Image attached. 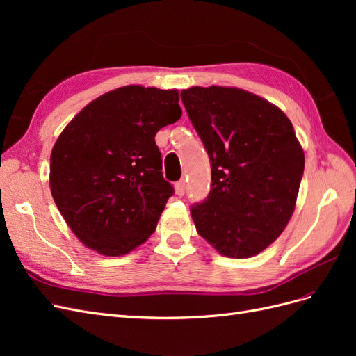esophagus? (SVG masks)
Returning a JSON list of instances; mask_svg holds the SVG:
<instances>
[{
    "mask_svg": "<svg viewBox=\"0 0 356 356\" xmlns=\"http://www.w3.org/2000/svg\"><path fill=\"white\" fill-rule=\"evenodd\" d=\"M186 190H187V181L182 178V179H179L177 184H175V193L178 196H184V193H186Z\"/></svg>",
    "mask_w": 356,
    "mask_h": 356,
    "instance_id": "34e87169",
    "label": "esophagus"
}]
</instances>
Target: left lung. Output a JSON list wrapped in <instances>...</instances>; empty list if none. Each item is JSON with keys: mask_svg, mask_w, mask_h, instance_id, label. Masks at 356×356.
<instances>
[{"mask_svg": "<svg viewBox=\"0 0 356 356\" xmlns=\"http://www.w3.org/2000/svg\"><path fill=\"white\" fill-rule=\"evenodd\" d=\"M181 101L211 160L208 197L190 212L220 254L248 258L281 234L294 212L305 153L289 118L236 88H191Z\"/></svg>", "mask_w": 356, "mask_h": 356, "instance_id": "8db88e82", "label": "left lung"}]
</instances>
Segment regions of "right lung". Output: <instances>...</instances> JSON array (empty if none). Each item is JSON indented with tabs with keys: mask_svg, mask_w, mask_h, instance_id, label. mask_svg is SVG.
<instances>
[{
	"mask_svg": "<svg viewBox=\"0 0 356 356\" xmlns=\"http://www.w3.org/2000/svg\"><path fill=\"white\" fill-rule=\"evenodd\" d=\"M178 101V90L124 86L86 105L58 138L51 196L93 251L120 257L154 233L174 195L154 136L181 117Z\"/></svg>",
	"mask_w": 356,
	"mask_h": 356,
	"instance_id": "1",
	"label": "right lung"
}]
</instances>
